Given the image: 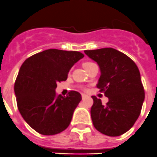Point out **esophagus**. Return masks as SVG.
Wrapping results in <instances>:
<instances>
[{"label":"esophagus","mask_w":157,"mask_h":157,"mask_svg":"<svg viewBox=\"0 0 157 157\" xmlns=\"http://www.w3.org/2000/svg\"><path fill=\"white\" fill-rule=\"evenodd\" d=\"M86 98V95L84 94H82V99H84V98Z\"/></svg>","instance_id":"esophagus-1"}]
</instances>
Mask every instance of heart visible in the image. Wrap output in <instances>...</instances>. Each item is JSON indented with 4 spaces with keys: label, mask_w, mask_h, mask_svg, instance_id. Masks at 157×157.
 I'll return each instance as SVG.
<instances>
[{
    "label": "heart",
    "mask_w": 157,
    "mask_h": 157,
    "mask_svg": "<svg viewBox=\"0 0 157 157\" xmlns=\"http://www.w3.org/2000/svg\"><path fill=\"white\" fill-rule=\"evenodd\" d=\"M90 63H91V62H86V63H83V67H86L87 65H90Z\"/></svg>",
    "instance_id": "obj_1"
}]
</instances>
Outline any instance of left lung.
<instances>
[{
    "label": "left lung",
    "instance_id": "obj_1",
    "mask_svg": "<svg viewBox=\"0 0 157 157\" xmlns=\"http://www.w3.org/2000/svg\"><path fill=\"white\" fill-rule=\"evenodd\" d=\"M84 52L99 65L101 76L97 87L109 98V102L103 105L101 99L92 97L93 124L105 135H122L138 120L145 99L138 67L127 55L115 48H104Z\"/></svg>",
    "mask_w": 157,
    "mask_h": 157
}]
</instances>
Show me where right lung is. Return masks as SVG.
Here are the masks:
<instances>
[{"instance_id":"1","label":"right lung","mask_w":157,"mask_h":157,"mask_svg":"<svg viewBox=\"0 0 157 157\" xmlns=\"http://www.w3.org/2000/svg\"><path fill=\"white\" fill-rule=\"evenodd\" d=\"M84 57L77 51L50 48L23 62L14 90L19 112L30 127L43 135L62 132L70 124L82 100L77 91L56 96L58 82L65 81L71 67Z\"/></svg>"}]
</instances>
